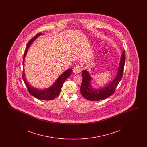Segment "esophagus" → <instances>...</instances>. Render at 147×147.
<instances>
[{
	"instance_id": "1",
	"label": "esophagus",
	"mask_w": 147,
	"mask_h": 147,
	"mask_svg": "<svg viewBox=\"0 0 147 147\" xmlns=\"http://www.w3.org/2000/svg\"><path fill=\"white\" fill-rule=\"evenodd\" d=\"M82 71V68L80 65H76L73 68V72L75 74H78L79 73H80Z\"/></svg>"
}]
</instances>
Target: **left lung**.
I'll return each instance as SVG.
<instances>
[{"mask_svg": "<svg viewBox=\"0 0 147 147\" xmlns=\"http://www.w3.org/2000/svg\"><path fill=\"white\" fill-rule=\"evenodd\" d=\"M125 52L123 51L119 63L118 71L115 79L110 84H107L100 89H95L92 86L91 81L92 78L89 71L86 70L82 71L83 81L80 86V92L85 98L90 101H100L112 95L119 82L122 78L125 63Z\"/></svg>", "mask_w": 147, "mask_h": 147, "instance_id": "obj_1", "label": "left lung"}]
</instances>
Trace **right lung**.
I'll return each mask as SVG.
<instances>
[{"label": "right lung", "mask_w": 147, "mask_h": 147, "mask_svg": "<svg viewBox=\"0 0 147 147\" xmlns=\"http://www.w3.org/2000/svg\"><path fill=\"white\" fill-rule=\"evenodd\" d=\"M43 35L42 33H39L35 36L34 38H32L29 42L28 43L26 50L25 51L24 55V58H23V67L24 66V61L25 58V56L27 54L28 51L29 47H30L31 45L35 41V40L40 35ZM72 70L71 69H69L68 70H65L63 73H62L59 77L57 78V79L55 81L53 84L48 88L44 89H38L35 88L34 87L30 85L28 82L26 80L25 78V70H23L22 72V79L23 80L26 85L28 89L29 93L32 95L33 96L36 98L43 100H52L57 98L61 90V88L63 86L64 82L65 80L70 76L71 74Z\"/></svg>", "instance_id": "add662e5"}]
</instances>
